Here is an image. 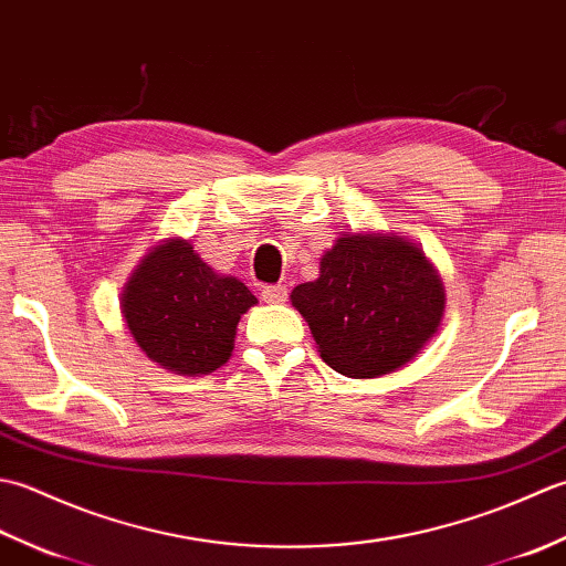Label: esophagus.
<instances>
[{
	"label": "esophagus",
	"instance_id": "34e87169",
	"mask_svg": "<svg viewBox=\"0 0 566 566\" xmlns=\"http://www.w3.org/2000/svg\"><path fill=\"white\" fill-rule=\"evenodd\" d=\"M286 296H290V290L284 284H274V286H264L262 298L268 304H284Z\"/></svg>",
	"mask_w": 566,
	"mask_h": 566
}]
</instances>
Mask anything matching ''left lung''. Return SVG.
Instances as JSON below:
<instances>
[{
  "instance_id": "left-lung-1",
  "label": "left lung",
  "mask_w": 566,
  "mask_h": 566,
  "mask_svg": "<svg viewBox=\"0 0 566 566\" xmlns=\"http://www.w3.org/2000/svg\"><path fill=\"white\" fill-rule=\"evenodd\" d=\"M323 363L353 379L389 375L438 333L444 286L426 252L394 233H343L318 280L294 286Z\"/></svg>"
}]
</instances>
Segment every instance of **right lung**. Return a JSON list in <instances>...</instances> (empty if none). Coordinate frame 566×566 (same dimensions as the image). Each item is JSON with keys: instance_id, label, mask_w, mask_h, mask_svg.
Segmentation results:
<instances>
[{"instance_id": "right-lung-1", "label": "right lung", "mask_w": 566, "mask_h": 566, "mask_svg": "<svg viewBox=\"0 0 566 566\" xmlns=\"http://www.w3.org/2000/svg\"><path fill=\"white\" fill-rule=\"evenodd\" d=\"M255 304L243 282L216 274L182 238L150 248L122 294L130 338L153 363L185 377L228 363L238 321Z\"/></svg>"}]
</instances>
